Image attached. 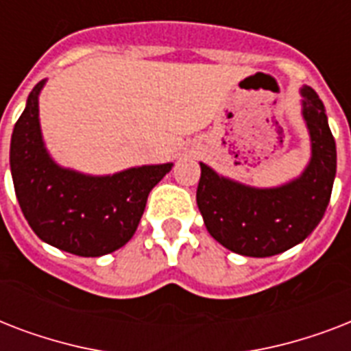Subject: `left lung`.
I'll list each match as a JSON object with an SVG mask.
<instances>
[{
	"label": "left lung",
	"mask_w": 351,
	"mask_h": 351,
	"mask_svg": "<svg viewBox=\"0 0 351 351\" xmlns=\"http://www.w3.org/2000/svg\"><path fill=\"white\" fill-rule=\"evenodd\" d=\"M302 118L310 134V162L297 178L253 187L219 175L200 162L197 204L217 242L244 256H273L300 244L324 217L337 173V149L324 104L300 87Z\"/></svg>",
	"instance_id": "8db88e82"
}]
</instances>
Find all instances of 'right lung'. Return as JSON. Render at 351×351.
I'll return each mask as SVG.
<instances>
[{
    "instance_id": "obj_1",
    "label": "right lung",
    "mask_w": 351,
    "mask_h": 351,
    "mask_svg": "<svg viewBox=\"0 0 351 351\" xmlns=\"http://www.w3.org/2000/svg\"><path fill=\"white\" fill-rule=\"evenodd\" d=\"M41 80L27 98L10 140V173L19 208L38 237L80 256H101L136 231L151 189L173 167L136 165L114 175L63 167L47 151L40 125Z\"/></svg>"
}]
</instances>
